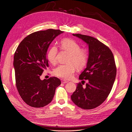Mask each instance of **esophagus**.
<instances>
[{
	"label": "esophagus",
	"mask_w": 132,
	"mask_h": 132,
	"mask_svg": "<svg viewBox=\"0 0 132 132\" xmlns=\"http://www.w3.org/2000/svg\"><path fill=\"white\" fill-rule=\"evenodd\" d=\"M61 82L62 83H68L69 82V81H68V80H65V79H62V80H61Z\"/></svg>",
	"instance_id": "esophagus-1"
}]
</instances>
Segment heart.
Returning a JSON list of instances; mask_svg holds the SVG:
<instances>
[{
    "mask_svg": "<svg viewBox=\"0 0 132 132\" xmlns=\"http://www.w3.org/2000/svg\"><path fill=\"white\" fill-rule=\"evenodd\" d=\"M61 48L69 52L67 62L65 64L57 66L54 70L55 75L64 79H70L74 75L77 69H80L86 65L88 60V52L86 48H80L79 44L75 40L65 38L61 42ZM58 49L56 46H52L48 52L47 57L52 64L57 62V55Z\"/></svg>",
    "mask_w": 132,
    "mask_h": 132,
    "instance_id": "1",
    "label": "heart"
}]
</instances>
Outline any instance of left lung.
I'll list each match as a JSON object with an SVG mask.
<instances>
[{"instance_id": "8db88e82", "label": "left lung", "mask_w": 132, "mask_h": 132, "mask_svg": "<svg viewBox=\"0 0 132 132\" xmlns=\"http://www.w3.org/2000/svg\"><path fill=\"white\" fill-rule=\"evenodd\" d=\"M73 36L83 40L89 47L87 67L79 79H88L86 87L77 84L71 95L75 105L83 109H94L106 99L111 92L116 76V66L112 52L108 46L96 38L80 34Z\"/></svg>"}]
</instances>
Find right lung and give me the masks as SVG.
<instances>
[{"instance_id": "add662e5", "label": "right lung", "mask_w": 132, "mask_h": 132, "mask_svg": "<svg viewBox=\"0 0 132 132\" xmlns=\"http://www.w3.org/2000/svg\"><path fill=\"white\" fill-rule=\"evenodd\" d=\"M63 32L48 29L32 33L22 40L15 53L16 88L24 103L32 107H44L51 103L61 84L58 78L41 80L40 76L49 66L46 53L50 44Z\"/></svg>"}]
</instances>
